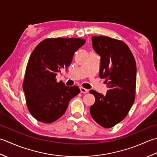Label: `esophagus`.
<instances>
[{
	"label": "esophagus",
	"instance_id": "esophagus-1",
	"mask_svg": "<svg viewBox=\"0 0 157 157\" xmlns=\"http://www.w3.org/2000/svg\"><path fill=\"white\" fill-rule=\"evenodd\" d=\"M80 90H81V92L82 93V94H85V93H87L88 92V89H85L84 87H80Z\"/></svg>",
	"mask_w": 157,
	"mask_h": 157
}]
</instances>
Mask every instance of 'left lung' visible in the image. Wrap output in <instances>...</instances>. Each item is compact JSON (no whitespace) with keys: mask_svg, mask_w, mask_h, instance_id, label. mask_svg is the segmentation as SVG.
I'll return each mask as SVG.
<instances>
[{"mask_svg":"<svg viewBox=\"0 0 157 157\" xmlns=\"http://www.w3.org/2000/svg\"><path fill=\"white\" fill-rule=\"evenodd\" d=\"M93 48L100 56L99 76L105 78V95L94 90L90 107L93 119L104 128H110L123 121L135 100L136 63L129 47L124 42L108 36L91 37Z\"/></svg>","mask_w":157,"mask_h":157,"instance_id":"left-lung-1","label":"left lung"}]
</instances>
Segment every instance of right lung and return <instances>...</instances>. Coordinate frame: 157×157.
<instances>
[{
  "mask_svg": "<svg viewBox=\"0 0 157 157\" xmlns=\"http://www.w3.org/2000/svg\"><path fill=\"white\" fill-rule=\"evenodd\" d=\"M85 42L78 38H47L31 53L23 90L28 109L37 121L51 123L57 120L65 113L70 100L80 93L77 86L57 82L56 76L67 70L75 53Z\"/></svg>",
  "mask_w": 157,
  "mask_h": 157,
  "instance_id": "add662e5",
  "label": "right lung"
}]
</instances>
